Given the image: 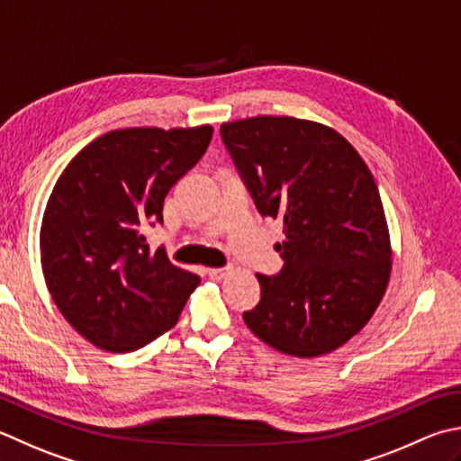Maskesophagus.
Wrapping results in <instances>:
<instances>
[{"label":"esophagus","instance_id":"34e87169","mask_svg":"<svg viewBox=\"0 0 461 461\" xmlns=\"http://www.w3.org/2000/svg\"><path fill=\"white\" fill-rule=\"evenodd\" d=\"M207 276H210L212 279H223L225 276H228V269H223V267H212V269H207Z\"/></svg>","mask_w":461,"mask_h":461}]
</instances>
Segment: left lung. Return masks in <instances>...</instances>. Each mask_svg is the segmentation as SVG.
I'll return each instance as SVG.
<instances>
[{
  "label": "left lung",
  "mask_w": 461,
  "mask_h": 461,
  "mask_svg": "<svg viewBox=\"0 0 461 461\" xmlns=\"http://www.w3.org/2000/svg\"><path fill=\"white\" fill-rule=\"evenodd\" d=\"M221 140L258 212L284 223L277 276L243 321L287 356L344 346L372 318L392 274L380 192L354 146L328 125L287 115L221 123Z\"/></svg>",
  "instance_id": "1"
}]
</instances>
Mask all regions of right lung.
Instances as JSON below:
<instances>
[{"mask_svg": "<svg viewBox=\"0 0 461 461\" xmlns=\"http://www.w3.org/2000/svg\"><path fill=\"white\" fill-rule=\"evenodd\" d=\"M212 125L113 130L61 171L45 205L40 249L48 290L71 328L125 354L177 323L200 277L176 267L141 230L164 221V200L202 159Z\"/></svg>", "mask_w": 461, "mask_h": 461, "instance_id": "obj_1", "label": "right lung"}]
</instances>
